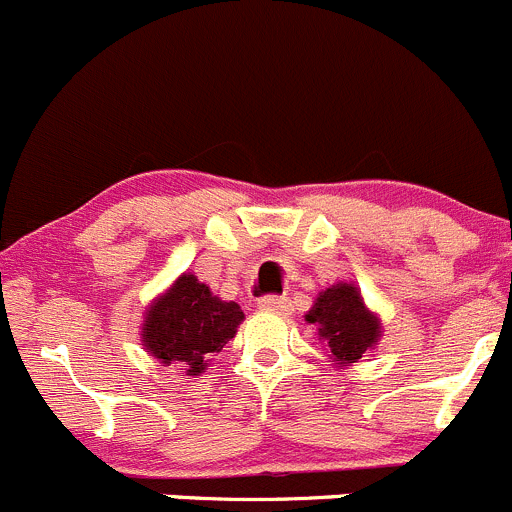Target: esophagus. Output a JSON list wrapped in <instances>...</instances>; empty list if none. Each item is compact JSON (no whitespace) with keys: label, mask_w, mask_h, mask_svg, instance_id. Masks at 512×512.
<instances>
[{"label":"esophagus","mask_w":512,"mask_h":512,"mask_svg":"<svg viewBox=\"0 0 512 512\" xmlns=\"http://www.w3.org/2000/svg\"><path fill=\"white\" fill-rule=\"evenodd\" d=\"M257 307H260V310H267V312H277V315H287V310H290V302H287V297L267 295V297H260V300H257Z\"/></svg>","instance_id":"esophagus-1"}]
</instances>
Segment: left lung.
I'll use <instances>...</instances> for the list:
<instances>
[{"mask_svg": "<svg viewBox=\"0 0 512 512\" xmlns=\"http://www.w3.org/2000/svg\"><path fill=\"white\" fill-rule=\"evenodd\" d=\"M305 320L317 327V335L330 350L327 357L340 370L360 362L367 350H375L382 335V320L365 305L360 287L352 282L325 287Z\"/></svg>", "mask_w": 512, "mask_h": 512, "instance_id": "8db88e82", "label": "left lung"}]
</instances>
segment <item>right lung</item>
<instances>
[{
  "label": "right lung",
  "mask_w": 512,
  "mask_h": 512,
  "mask_svg": "<svg viewBox=\"0 0 512 512\" xmlns=\"http://www.w3.org/2000/svg\"><path fill=\"white\" fill-rule=\"evenodd\" d=\"M245 312L237 302L217 297L192 272H182L145 310L142 345L162 365L202 375L210 357L237 335Z\"/></svg>",
  "instance_id": "right-lung-1"
}]
</instances>
